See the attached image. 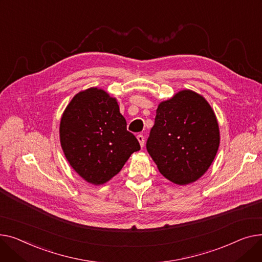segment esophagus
<instances>
[{
    "instance_id": "34e87169",
    "label": "esophagus",
    "mask_w": 262,
    "mask_h": 262,
    "mask_svg": "<svg viewBox=\"0 0 262 262\" xmlns=\"http://www.w3.org/2000/svg\"><path fill=\"white\" fill-rule=\"evenodd\" d=\"M137 140H138V142H140L141 147H144V145H145V137H144V135L143 134H138L137 135Z\"/></svg>"
}]
</instances>
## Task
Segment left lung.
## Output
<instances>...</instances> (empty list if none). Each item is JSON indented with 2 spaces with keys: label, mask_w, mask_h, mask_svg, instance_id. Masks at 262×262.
Returning <instances> with one entry per match:
<instances>
[{
  "label": "left lung",
  "mask_w": 262,
  "mask_h": 262,
  "mask_svg": "<svg viewBox=\"0 0 262 262\" xmlns=\"http://www.w3.org/2000/svg\"><path fill=\"white\" fill-rule=\"evenodd\" d=\"M219 144L211 106L201 95L184 90L159 104L146 147L166 179L186 185L207 171Z\"/></svg>",
  "instance_id": "obj_1"
}]
</instances>
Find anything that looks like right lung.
<instances>
[{
    "label": "right lung",
    "mask_w": 262,
    "mask_h": 262,
    "mask_svg": "<svg viewBox=\"0 0 262 262\" xmlns=\"http://www.w3.org/2000/svg\"><path fill=\"white\" fill-rule=\"evenodd\" d=\"M60 142L74 170L94 185L111 180L141 149L116 99L97 88L80 92L69 103L60 122Z\"/></svg>",
    "instance_id": "1"
}]
</instances>
